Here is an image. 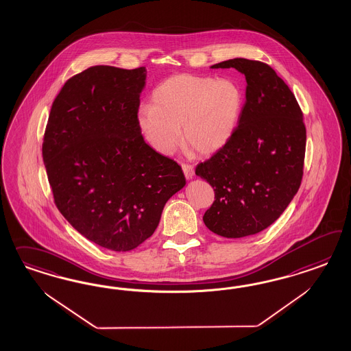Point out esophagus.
Returning a JSON list of instances; mask_svg holds the SVG:
<instances>
[{"mask_svg":"<svg viewBox=\"0 0 351 351\" xmlns=\"http://www.w3.org/2000/svg\"><path fill=\"white\" fill-rule=\"evenodd\" d=\"M182 171H184L185 178H186L188 180L193 179V176H194V167H193V165H189V163H182Z\"/></svg>","mask_w":351,"mask_h":351,"instance_id":"34e87169","label":"esophagus"}]
</instances>
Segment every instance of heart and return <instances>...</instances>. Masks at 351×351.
Returning a JSON list of instances; mask_svg holds the SVG:
<instances>
[{
    "label": "heart",
    "mask_w": 351,
    "mask_h": 351,
    "mask_svg": "<svg viewBox=\"0 0 351 351\" xmlns=\"http://www.w3.org/2000/svg\"><path fill=\"white\" fill-rule=\"evenodd\" d=\"M153 106H143L138 125L160 154H171L185 141L202 154L223 148L233 135L243 108V93L232 80L172 75L153 91Z\"/></svg>",
    "instance_id": "b5f03b06"
}]
</instances>
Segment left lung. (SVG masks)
<instances>
[{
    "mask_svg": "<svg viewBox=\"0 0 351 351\" xmlns=\"http://www.w3.org/2000/svg\"><path fill=\"white\" fill-rule=\"evenodd\" d=\"M211 68H235L247 87L233 135L195 167L215 191L203 221L217 235L242 238L270 226L298 193L306 128L293 93L270 65L235 58Z\"/></svg>",
    "mask_w": 351,
    "mask_h": 351,
    "instance_id": "1",
    "label": "left lung"
}]
</instances>
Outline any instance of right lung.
Wrapping results in <instances>:
<instances>
[{
	"mask_svg": "<svg viewBox=\"0 0 351 351\" xmlns=\"http://www.w3.org/2000/svg\"><path fill=\"white\" fill-rule=\"evenodd\" d=\"M147 71L90 66L64 84L45 130L53 202L78 233L112 251L147 241L184 188L180 165L150 148L138 125Z\"/></svg>",
	"mask_w": 351,
	"mask_h": 351,
	"instance_id": "1",
	"label": "right lung"
}]
</instances>
